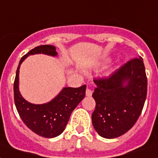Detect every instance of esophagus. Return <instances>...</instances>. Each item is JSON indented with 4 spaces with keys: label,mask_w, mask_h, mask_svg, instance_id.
Wrapping results in <instances>:
<instances>
[{
    "label": "esophagus",
    "mask_w": 158,
    "mask_h": 158,
    "mask_svg": "<svg viewBox=\"0 0 158 158\" xmlns=\"http://www.w3.org/2000/svg\"><path fill=\"white\" fill-rule=\"evenodd\" d=\"M92 94H93V91H92L90 89H86V96L90 97L92 96Z\"/></svg>",
    "instance_id": "34e87169"
}]
</instances>
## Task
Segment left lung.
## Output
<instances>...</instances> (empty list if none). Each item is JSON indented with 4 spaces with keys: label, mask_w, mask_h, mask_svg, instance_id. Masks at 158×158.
Wrapping results in <instances>:
<instances>
[{
    "label": "left lung",
    "mask_w": 158,
    "mask_h": 158,
    "mask_svg": "<svg viewBox=\"0 0 158 158\" xmlns=\"http://www.w3.org/2000/svg\"><path fill=\"white\" fill-rule=\"evenodd\" d=\"M94 82V129L106 139L121 136L136 123L146 100L148 80L143 58H133L108 77L95 78Z\"/></svg>",
    "instance_id": "8db88e82"
}]
</instances>
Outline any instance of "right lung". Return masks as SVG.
<instances>
[{
    "label": "right lung",
    "mask_w": 158,
    "mask_h": 158,
    "mask_svg": "<svg viewBox=\"0 0 158 158\" xmlns=\"http://www.w3.org/2000/svg\"><path fill=\"white\" fill-rule=\"evenodd\" d=\"M38 53L57 55L54 46L41 45L21 58L14 82V99L19 115L27 127L40 136L54 138L64 131L72 111L85 97L86 85L79 88H64L59 95L48 103L36 105L26 101L19 91V66L28 56Z\"/></svg>",
    "instance_id": "right-lung-1"
}]
</instances>
